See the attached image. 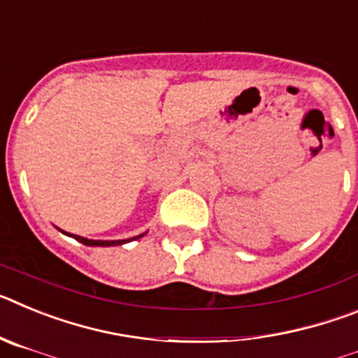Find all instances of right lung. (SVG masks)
Listing matches in <instances>:
<instances>
[{
    "label": "right lung",
    "instance_id": "add662e5",
    "mask_svg": "<svg viewBox=\"0 0 358 358\" xmlns=\"http://www.w3.org/2000/svg\"><path fill=\"white\" fill-rule=\"evenodd\" d=\"M66 235H69V233H66ZM73 236L75 240H78L80 243H84V245H91V248H109V245H122V243H127L131 242V240H136V238H141L143 235H138L134 236V238H127V240H90V238H84V236H78V235H69Z\"/></svg>",
    "mask_w": 358,
    "mask_h": 358
}]
</instances>
